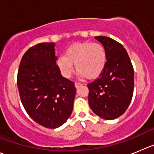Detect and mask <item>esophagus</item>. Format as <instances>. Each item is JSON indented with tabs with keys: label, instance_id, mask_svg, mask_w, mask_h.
Here are the masks:
<instances>
[{
	"label": "esophagus",
	"instance_id": "1",
	"mask_svg": "<svg viewBox=\"0 0 154 154\" xmlns=\"http://www.w3.org/2000/svg\"><path fill=\"white\" fill-rule=\"evenodd\" d=\"M80 86H82V84H80V83H78V82L75 83V87H76V88H78V87H80Z\"/></svg>",
	"mask_w": 154,
	"mask_h": 154
}]
</instances>
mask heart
<instances>
[{"label": "heart", "mask_w": 154, "mask_h": 154, "mask_svg": "<svg viewBox=\"0 0 154 154\" xmlns=\"http://www.w3.org/2000/svg\"><path fill=\"white\" fill-rule=\"evenodd\" d=\"M106 62L107 54L102 44L85 41L70 45L65 51L64 55L58 57L57 64L65 77L71 76L74 70L73 65H75L80 77L95 80L103 73Z\"/></svg>", "instance_id": "heart-1"}]
</instances>
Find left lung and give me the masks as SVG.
<instances>
[{
    "mask_svg": "<svg viewBox=\"0 0 154 154\" xmlns=\"http://www.w3.org/2000/svg\"><path fill=\"white\" fill-rule=\"evenodd\" d=\"M103 44L107 62L101 75L87 84L91 110L101 118L113 120L121 116L132 100L134 70L125 48L110 37L98 36Z\"/></svg>",
    "mask_w": 154,
    "mask_h": 154,
    "instance_id": "8db88e82",
    "label": "left lung"
}]
</instances>
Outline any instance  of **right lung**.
I'll return each mask as SVG.
<instances>
[{
	"label": "right lung",
	"instance_id": "1",
	"mask_svg": "<svg viewBox=\"0 0 154 154\" xmlns=\"http://www.w3.org/2000/svg\"><path fill=\"white\" fill-rule=\"evenodd\" d=\"M54 43H40L22 57L17 73L20 100L27 114L47 128L63 125L73 110L76 88L56 64Z\"/></svg>",
	"mask_w": 154,
	"mask_h": 154
}]
</instances>
